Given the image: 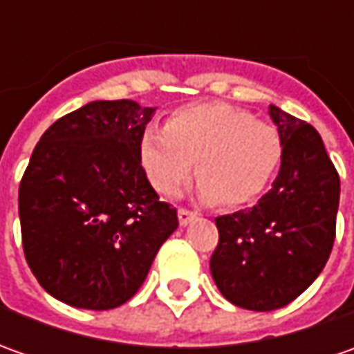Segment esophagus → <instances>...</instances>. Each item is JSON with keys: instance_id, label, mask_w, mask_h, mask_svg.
<instances>
[{"instance_id": "esophagus-1", "label": "esophagus", "mask_w": 354, "mask_h": 354, "mask_svg": "<svg viewBox=\"0 0 354 354\" xmlns=\"http://www.w3.org/2000/svg\"><path fill=\"white\" fill-rule=\"evenodd\" d=\"M177 216H179V225L187 226L197 214L193 211H189V209H179V211H177Z\"/></svg>"}]
</instances>
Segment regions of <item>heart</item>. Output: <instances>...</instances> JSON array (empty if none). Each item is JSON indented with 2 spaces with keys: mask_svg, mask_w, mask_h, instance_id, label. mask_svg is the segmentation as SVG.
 Returning a JSON list of instances; mask_svg holds the SVG:
<instances>
[{
  "mask_svg": "<svg viewBox=\"0 0 354 354\" xmlns=\"http://www.w3.org/2000/svg\"><path fill=\"white\" fill-rule=\"evenodd\" d=\"M138 156L151 187L167 197L179 193L197 161L201 198L234 209L264 193L281 163L283 142L248 110L205 102L175 110L165 128L147 126Z\"/></svg>",
  "mask_w": 354,
  "mask_h": 354,
  "instance_id": "1",
  "label": "heart"
}]
</instances>
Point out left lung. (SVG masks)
Here are the masks:
<instances>
[{
  "mask_svg": "<svg viewBox=\"0 0 354 354\" xmlns=\"http://www.w3.org/2000/svg\"><path fill=\"white\" fill-rule=\"evenodd\" d=\"M283 157L272 189L252 209L214 218L216 288L230 304L272 311L292 304L333 250L341 181L317 129L270 106Z\"/></svg>",
  "mask_w": 354,
  "mask_h": 354,
  "instance_id": "8db88e82",
  "label": "left lung"
}]
</instances>
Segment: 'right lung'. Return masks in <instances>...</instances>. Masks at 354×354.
<instances>
[{"label":"right lung","mask_w":354,"mask_h":354,"mask_svg":"<svg viewBox=\"0 0 354 354\" xmlns=\"http://www.w3.org/2000/svg\"><path fill=\"white\" fill-rule=\"evenodd\" d=\"M153 112L96 100L59 118L35 145L19 185L23 252L43 290L66 306L126 304L179 226L138 156Z\"/></svg>","instance_id":"right-lung-1"}]
</instances>
